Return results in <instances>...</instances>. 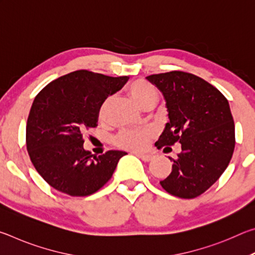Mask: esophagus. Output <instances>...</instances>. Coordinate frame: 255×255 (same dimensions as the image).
<instances>
[{
	"label": "esophagus",
	"mask_w": 255,
	"mask_h": 255,
	"mask_svg": "<svg viewBox=\"0 0 255 255\" xmlns=\"http://www.w3.org/2000/svg\"><path fill=\"white\" fill-rule=\"evenodd\" d=\"M136 155L138 157H139L140 159H143L144 162H149L150 159H152V155L149 154H145V153H136Z\"/></svg>",
	"instance_id": "1"
}]
</instances>
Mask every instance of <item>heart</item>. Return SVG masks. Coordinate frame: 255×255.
Listing matches in <instances>:
<instances>
[{"instance_id":"1","label":"heart","mask_w":255,"mask_h":255,"mask_svg":"<svg viewBox=\"0 0 255 255\" xmlns=\"http://www.w3.org/2000/svg\"><path fill=\"white\" fill-rule=\"evenodd\" d=\"M128 94L138 106L145 108L149 105H154L157 101L158 93L154 86L144 80L133 81L128 86ZM109 106V99L102 103L99 109V118L105 119ZM149 131H136V130H123L116 137V144L119 147L126 149H143L148 143Z\"/></svg>"}]
</instances>
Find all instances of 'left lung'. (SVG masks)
<instances>
[{"instance_id":"obj_1","label":"left lung","mask_w":255,"mask_h":255,"mask_svg":"<svg viewBox=\"0 0 255 255\" xmlns=\"http://www.w3.org/2000/svg\"><path fill=\"white\" fill-rule=\"evenodd\" d=\"M146 80L162 92L169 112V123L155 146L167 148L180 143L182 149L172 158L170 175L159 183L175 197L200 196L224 173L234 152L235 126L227 99L190 73L173 71Z\"/></svg>"}]
</instances>
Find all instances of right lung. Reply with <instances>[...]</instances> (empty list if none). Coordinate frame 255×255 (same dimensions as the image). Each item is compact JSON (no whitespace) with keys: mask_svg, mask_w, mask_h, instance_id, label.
Listing matches in <instances>:
<instances>
[{"mask_svg":"<svg viewBox=\"0 0 255 255\" xmlns=\"http://www.w3.org/2000/svg\"><path fill=\"white\" fill-rule=\"evenodd\" d=\"M85 70L58 77L34 98L27 122V149L44 180L73 197L90 196L111 179L126 152L92 155L83 147V132L97 127L106 99L126 83Z\"/></svg>","mask_w":255,"mask_h":255,"instance_id":"right-lung-1","label":"right lung"}]
</instances>
